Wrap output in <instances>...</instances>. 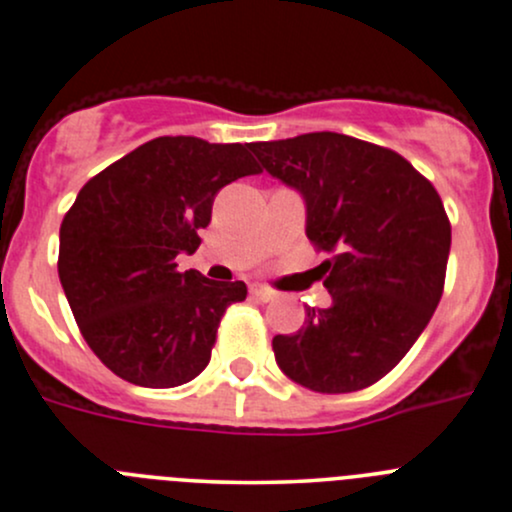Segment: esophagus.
I'll use <instances>...</instances> for the list:
<instances>
[{"label":"esophagus","instance_id":"34e87169","mask_svg":"<svg viewBox=\"0 0 512 512\" xmlns=\"http://www.w3.org/2000/svg\"><path fill=\"white\" fill-rule=\"evenodd\" d=\"M249 292H251V297L258 302L275 300V290H271V287H266V285H251Z\"/></svg>","mask_w":512,"mask_h":512}]
</instances>
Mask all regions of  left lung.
<instances>
[{
    "instance_id": "left-lung-1",
    "label": "left lung",
    "mask_w": 512,
    "mask_h": 512,
    "mask_svg": "<svg viewBox=\"0 0 512 512\" xmlns=\"http://www.w3.org/2000/svg\"><path fill=\"white\" fill-rule=\"evenodd\" d=\"M268 174L297 188L331 307H307L297 333L273 338L292 382L346 394L380 382L409 353L445 287L452 229L438 191L394 149L307 132L251 142Z\"/></svg>"
}]
</instances>
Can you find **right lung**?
<instances>
[{
  "instance_id": "add662e5",
  "label": "right lung",
  "mask_w": 512,
  "mask_h": 512,
  "mask_svg": "<svg viewBox=\"0 0 512 512\" xmlns=\"http://www.w3.org/2000/svg\"><path fill=\"white\" fill-rule=\"evenodd\" d=\"M261 174L249 147L157 137L84 183L60 227L62 290L84 341L120 380L191 382L210 363L227 307L246 285L179 273L227 183Z\"/></svg>"
}]
</instances>
